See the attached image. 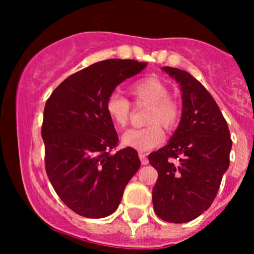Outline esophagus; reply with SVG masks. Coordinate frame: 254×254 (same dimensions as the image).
I'll list each match as a JSON object with an SVG mask.
<instances>
[{
	"mask_svg": "<svg viewBox=\"0 0 254 254\" xmlns=\"http://www.w3.org/2000/svg\"><path fill=\"white\" fill-rule=\"evenodd\" d=\"M139 157H140V161H141L142 165H147V163H148V158H147V156H146V153L139 152Z\"/></svg>",
	"mask_w": 254,
	"mask_h": 254,
	"instance_id": "1",
	"label": "esophagus"
}]
</instances>
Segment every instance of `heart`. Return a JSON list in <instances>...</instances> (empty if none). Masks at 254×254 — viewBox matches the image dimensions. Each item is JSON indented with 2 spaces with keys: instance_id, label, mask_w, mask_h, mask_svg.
<instances>
[{
  "instance_id": "1",
  "label": "heart",
  "mask_w": 254,
  "mask_h": 254,
  "mask_svg": "<svg viewBox=\"0 0 254 254\" xmlns=\"http://www.w3.org/2000/svg\"><path fill=\"white\" fill-rule=\"evenodd\" d=\"M135 106H148L145 122L148 125L139 129H130L123 135L122 141L129 147L147 151L161 145L165 140L163 125L173 129L181 119V107L170 97V88L162 79L148 76L135 81L129 87ZM106 112L117 127L124 129L131 114V104L119 93H112L106 101Z\"/></svg>"
}]
</instances>
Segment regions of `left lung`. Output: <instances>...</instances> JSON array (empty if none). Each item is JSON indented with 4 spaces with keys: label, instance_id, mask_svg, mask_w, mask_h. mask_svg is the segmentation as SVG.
<instances>
[{
    "label": "left lung",
    "instance_id": "1",
    "mask_svg": "<svg viewBox=\"0 0 254 254\" xmlns=\"http://www.w3.org/2000/svg\"><path fill=\"white\" fill-rule=\"evenodd\" d=\"M163 70L181 84L183 111L170 142L148 155L158 172L152 203L160 219L182 224L198 217L214 201L229 168L232 140L205 87L187 71L168 66Z\"/></svg>",
    "mask_w": 254,
    "mask_h": 254
}]
</instances>
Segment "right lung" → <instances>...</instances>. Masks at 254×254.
Returning <instances> with one entry per match:
<instances>
[{
    "label": "right lung",
    "mask_w": 254,
    "mask_h": 254,
    "mask_svg": "<svg viewBox=\"0 0 254 254\" xmlns=\"http://www.w3.org/2000/svg\"><path fill=\"white\" fill-rule=\"evenodd\" d=\"M146 65L120 59L99 61L68 76L45 103V171L59 198L81 216L101 219L114 212L141 165L132 147L112 152L119 137L106 101L118 84Z\"/></svg>",
    "instance_id": "1"
}]
</instances>
